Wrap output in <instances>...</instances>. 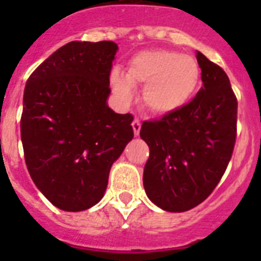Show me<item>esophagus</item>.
Here are the masks:
<instances>
[{"mask_svg":"<svg viewBox=\"0 0 261 261\" xmlns=\"http://www.w3.org/2000/svg\"><path fill=\"white\" fill-rule=\"evenodd\" d=\"M133 130H134V135L135 137H138L139 131H141V122H139L138 119H134V122H133Z\"/></svg>","mask_w":261,"mask_h":261,"instance_id":"esophagus-1","label":"esophagus"}]
</instances>
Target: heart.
<instances>
[{"label":"heart","mask_w":261,"mask_h":261,"mask_svg":"<svg viewBox=\"0 0 261 261\" xmlns=\"http://www.w3.org/2000/svg\"><path fill=\"white\" fill-rule=\"evenodd\" d=\"M200 67L196 59L171 50L141 51L128 61L126 73L114 71L111 87L123 104H130L133 88L143 87L142 106L154 116L174 114L198 89Z\"/></svg>","instance_id":"1"}]
</instances>
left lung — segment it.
<instances>
[{
  "instance_id": "obj_1",
  "label": "left lung",
  "mask_w": 261,
  "mask_h": 261,
  "mask_svg": "<svg viewBox=\"0 0 261 261\" xmlns=\"http://www.w3.org/2000/svg\"><path fill=\"white\" fill-rule=\"evenodd\" d=\"M203 87L188 104L160 120L143 122L150 154L143 187L155 206L171 213L194 208L226 171L237 133V98L226 73L196 54Z\"/></svg>"
}]
</instances>
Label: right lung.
<instances>
[{"label": "right lung", "mask_w": 261, "mask_h": 261, "mask_svg": "<svg viewBox=\"0 0 261 261\" xmlns=\"http://www.w3.org/2000/svg\"><path fill=\"white\" fill-rule=\"evenodd\" d=\"M118 44L70 42L30 75L21 142L31 178L55 207L84 211L101 200L112 164L134 137L133 115L107 104Z\"/></svg>", "instance_id": "1"}]
</instances>
